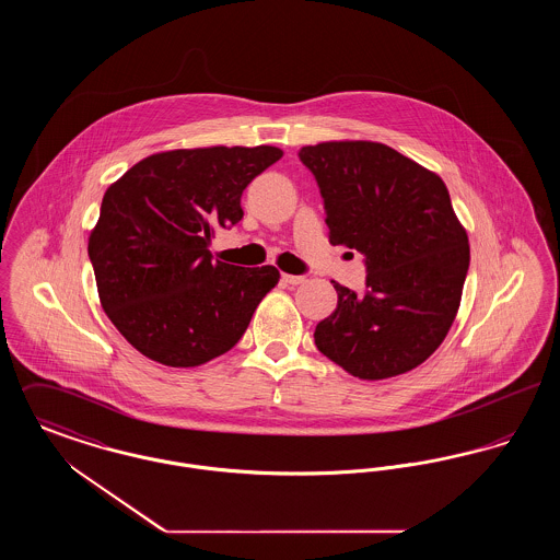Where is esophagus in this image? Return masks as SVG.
<instances>
[{"label":"esophagus","mask_w":560,"mask_h":560,"mask_svg":"<svg viewBox=\"0 0 560 560\" xmlns=\"http://www.w3.org/2000/svg\"><path fill=\"white\" fill-rule=\"evenodd\" d=\"M283 281H285L288 285H300V283L306 281V277H304V275H283Z\"/></svg>","instance_id":"obj_1"}]
</instances>
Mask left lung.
Returning <instances> with one entry per match:
<instances>
[{"label": "left lung", "mask_w": 560, "mask_h": 560, "mask_svg": "<svg viewBox=\"0 0 560 560\" xmlns=\"http://www.w3.org/2000/svg\"><path fill=\"white\" fill-rule=\"evenodd\" d=\"M298 158L319 185L329 241L361 252L368 268L365 292L334 285L338 306L315 345L361 380L418 368L445 340L470 265L445 183L368 140L302 147Z\"/></svg>", "instance_id": "obj_1"}]
</instances>
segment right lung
<instances>
[{
  "mask_svg": "<svg viewBox=\"0 0 560 560\" xmlns=\"http://www.w3.org/2000/svg\"><path fill=\"white\" fill-rule=\"evenodd\" d=\"M283 158L277 147L178 149L138 161L103 197L88 254L101 304L144 357L197 368L235 347L275 267L213 260V229L243 218L245 187Z\"/></svg>",
  "mask_w": 560,
  "mask_h": 560,
  "instance_id": "obj_1",
  "label": "right lung"
}]
</instances>
